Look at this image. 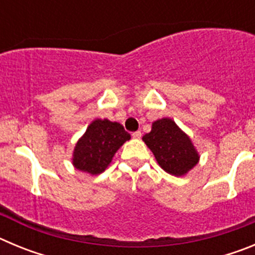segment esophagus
Masks as SVG:
<instances>
[{
    "label": "esophagus",
    "instance_id": "obj_1",
    "mask_svg": "<svg viewBox=\"0 0 255 255\" xmlns=\"http://www.w3.org/2000/svg\"><path fill=\"white\" fill-rule=\"evenodd\" d=\"M131 135H132V138H134V139H140L141 138V132L140 131H134Z\"/></svg>",
    "mask_w": 255,
    "mask_h": 255
}]
</instances>
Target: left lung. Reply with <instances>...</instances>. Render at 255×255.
<instances>
[{
    "instance_id": "8db88e82",
    "label": "left lung",
    "mask_w": 255,
    "mask_h": 255,
    "mask_svg": "<svg viewBox=\"0 0 255 255\" xmlns=\"http://www.w3.org/2000/svg\"><path fill=\"white\" fill-rule=\"evenodd\" d=\"M143 141L152 150L159 166L173 176L185 175L199 161L190 138L171 119L154 121L150 132L143 136Z\"/></svg>"
}]
</instances>
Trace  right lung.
Wrapping results in <instances>:
<instances>
[{"label":"right lung","instance_id":"add662e5","mask_svg":"<svg viewBox=\"0 0 255 255\" xmlns=\"http://www.w3.org/2000/svg\"><path fill=\"white\" fill-rule=\"evenodd\" d=\"M129 139L130 134L121 124L97 119L76 143L73 164L76 170L100 175L111 163L117 149Z\"/></svg>","mask_w":255,"mask_h":255}]
</instances>
